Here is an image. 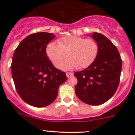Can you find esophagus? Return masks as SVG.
<instances>
[{
	"instance_id": "obj_1",
	"label": "esophagus",
	"mask_w": 135,
	"mask_h": 135,
	"mask_svg": "<svg viewBox=\"0 0 135 135\" xmlns=\"http://www.w3.org/2000/svg\"><path fill=\"white\" fill-rule=\"evenodd\" d=\"M73 73H66V76L67 78H70L71 76H73Z\"/></svg>"
}]
</instances>
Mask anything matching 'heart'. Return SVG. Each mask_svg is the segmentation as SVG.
<instances>
[{
    "label": "heart",
    "mask_w": 135,
    "mask_h": 135,
    "mask_svg": "<svg viewBox=\"0 0 135 135\" xmlns=\"http://www.w3.org/2000/svg\"><path fill=\"white\" fill-rule=\"evenodd\" d=\"M57 42H50L47 45L46 55L55 67L59 66L63 70L76 67L85 69L95 61L99 52L97 43L91 38L67 36L58 39ZM66 53L69 58L63 62Z\"/></svg>",
    "instance_id": "heart-1"
}]
</instances>
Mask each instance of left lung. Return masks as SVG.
<instances>
[{
    "instance_id": "1",
    "label": "left lung",
    "mask_w": 135,
    "mask_h": 135,
    "mask_svg": "<svg viewBox=\"0 0 135 135\" xmlns=\"http://www.w3.org/2000/svg\"><path fill=\"white\" fill-rule=\"evenodd\" d=\"M99 52L95 61L84 70L74 73L76 96L88 104L100 105L115 93L119 85L122 61L117 47L104 35L93 32Z\"/></svg>"
}]
</instances>
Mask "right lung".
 <instances>
[{
	"instance_id": "1",
	"label": "right lung",
	"mask_w": 135,
	"mask_h": 135,
	"mask_svg": "<svg viewBox=\"0 0 135 135\" xmlns=\"http://www.w3.org/2000/svg\"><path fill=\"white\" fill-rule=\"evenodd\" d=\"M53 33L36 32L27 36L16 49L11 65L12 78L20 97L32 107L41 108L56 99L60 85L67 80L46 55Z\"/></svg>"
}]
</instances>
